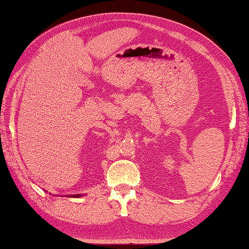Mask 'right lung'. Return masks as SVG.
Segmentation results:
<instances>
[{
	"label": "right lung",
	"instance_id": "obj_1",
	"mask_svg": "<svg viewBox=\"0 0 249 249\" xmlns=\"http://www.w3.org/2000/svg\"><path fill=\"white\" fill-rule=\"evenodd\" d=\"M81 196V195H75V196H75V197H77V196Z\"/></svg>",
	"mask_w": 249,
	"mask_h": 249
}]
</instances>
